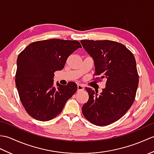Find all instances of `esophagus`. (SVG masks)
<instances>
[{"label": "esophagus", "instance_id": "esophagus-1", "mask_svg": "<svg viewBox=\"0 0 154 154\" xmlns=\"http://www.w3.org/2000/svg\"><path fill=\"white\" fill-rule=\"evenodd\" d=\"M84 90V87L83 85H81L78 84L77 85V91H83Z\"/></svg>", "mask_w": 154, "mask_h": 154}]
</instances>
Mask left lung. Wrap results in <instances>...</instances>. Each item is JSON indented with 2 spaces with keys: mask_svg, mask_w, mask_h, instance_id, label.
<instances>
[{
  "mask_svg": "<svg viewBox=\"0 0 154 154\" xmlns=\"http://www.w3.org/2000/svg\"><path fill=\"white\" fill-rule=\"evenodd\" d=\"M81 43L94 60L93 75L98 77L93 80L106 81V87L99 95L91 88H85L89 100L82 112L94 125L107 126L121 119L135 100L139 83L135 57L117 42L82 40Z\"/></svg>",
  "mask_w": 154,
  "mask_h": 154,
  "instance_id": "1",
  "label": "left lung"
}]
</instances>
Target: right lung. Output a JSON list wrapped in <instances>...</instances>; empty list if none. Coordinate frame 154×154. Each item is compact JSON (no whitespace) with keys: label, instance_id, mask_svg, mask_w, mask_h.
Instances as JSON below:
<instances>
[{"label":"right lung","instance_id":"add662e5","mask_svg":"<svg viewBox=\"0 0 154 154\" xmlns=\"http://www.w3.org/2000/svg\"><path fill=\"white\" fill-rule=\"evenodd\" d=\"M81 47L77 40L50 39L32 42L20 53L15 83L20 100L30 116L43 122L54 119L76 93L75 83H57L56 88L53 78L55 71L63 69L69 56Z\"/></svg>","mask_w":154,"mask_h":154}]
</instances>
